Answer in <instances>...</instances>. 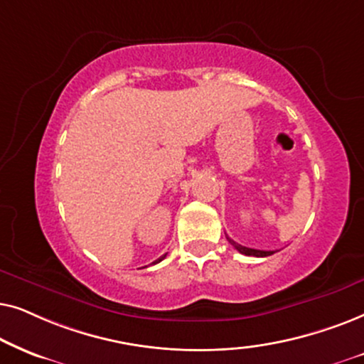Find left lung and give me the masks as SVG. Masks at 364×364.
<instances>
[{
	"label": "left lung",
	"mask_w": 364,
	"mask_h": 364,
	"mask_svg": "<svg viewBox=\"0 0 364 364\" xmlns=\"http://www.w3.org/2000/svg\"><path fill=\"white\" fill-rule=\"evenodd\" d=\"M228 240H230V238H228ZM230 243H231L232 246H235V248L238 250L241 255H246V256H256V258H264V256H269V255L276 253V251H263V250L246 248V246H241V245H238V243H235V241H232V240H230Z\"/></svg>",
	"instance_id": "8db88e82"
}]
</instances>
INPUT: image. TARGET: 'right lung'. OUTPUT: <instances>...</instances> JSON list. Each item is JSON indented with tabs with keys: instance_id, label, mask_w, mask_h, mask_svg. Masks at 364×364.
Here are the masks:
<instances>
[{
	"instance_id": "right-lung-1",
	"label": "right lung",
	"mask_w": 364,
	"mask_h": 364,
	"mask_svg": "<svg viewBox=\"0 0 364 364\" xmlns=\"http://www.w3.org/2000/svg\"><path fill=\"white\" fill-rule=\"evenodd\" d=\"M164 256H166V255H163V256H161V258H158L156 261H153V264H156V263H159V261H161V259L164 258Z\"/></svg>"
}]
</instances>
